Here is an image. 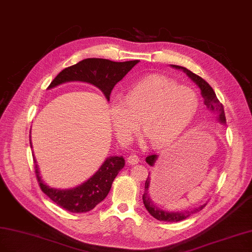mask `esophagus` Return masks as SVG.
<instances>
[{
	"label": "esophagus",
	"mask_w": 252,
	"mask_h": 252,
	"mask_svg": "<svg viewBox=\"0 0 252 252\" xmlns=\"http://www.w3.org/2000/svg\"><path fill=\"white\" fill-rule=\"evenodd\" d=\"M127 162L130 164H136L139 162V157L135 154H132L127 157Z\"/></svg>",
	"instance_id": "34e87169"
}]
</instances>
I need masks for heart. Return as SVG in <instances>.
I'll return each mask as SVG.
<instances>
[{
  "label": "heart",
  "instance_id": "b5f03b06",
  "mask_svg": "<svg viewBox=\"0 0 252 252\" xmlns=\"http://www.w3.org/2000/svg\"><path fill=\"white\" fill-rule=\"evenodd\" d=\"M195 91L178 85L161 75H150L128 89L126 100L114 97L109 113L115 134L122 143H128L139 130L155 147L168 145L190 126L198 111Z\"/></svg>",
  "mask_w": 252,
  "mask_h": 252
}]
</instances>
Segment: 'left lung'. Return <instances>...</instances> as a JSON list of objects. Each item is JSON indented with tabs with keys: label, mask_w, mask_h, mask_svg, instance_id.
Segmentation results:
<instances>
[{
	"label": "left lung",
	"mask_w": 252,
	"mask_h": 252,
	"mask_svg": "<svg viewBox=\"0 0 252 252\" xmlns=\"http://www.w3.org/2000/svg\"><path fill=\"white\" fill-rule=\"evenodd\" d=\"M171 67L183 70L184 73H186V75L188 76L191 80L198 86V88L200 89V94H202V96L204 98V103L207 107V110L210 113L217 114L218 121L220 122V124H222V125H225L226 117H225L224 106H222V104L220 102V100L218 99L217 95H215V93L211 86L209 85V83L206 82L202 77H199L194 73H192L191 70L187 69L186 67L179 66V65H173V64H171ZM157 158H158V155L151 154V155L147 156L146 161L148 164H150L151 167H154ZM150 185H151V177H150V172H149V176L147 178L146 185H145V193H143V195H142V200H143V205H145L146 209L149 211V213L158 220L168 221V222L181 221L183 220H186L187 218L191 217L192 214L197 213L207 205V203H206L204 205H200L197 208H194V209L186 210V211L184 210V211H179V212H169L166 210H162L159 207H157L154 204L152 197H151Z\"/></svg>",
	"instance_id": "obj_1"
}]
</instances>
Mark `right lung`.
I'll return each instance as SVG.
<instances>
[{
    "label": "right lung",
    "instance_id": "1",
    "mask_svg": "<svg viewBox=\"0 0 252 252\" xmlns=\"http://www.w3.org/2000/svg\"><path fill=\"white\" fill-rule=\"evenodd\" d=\"M139 60L114 62L107 59L90 58L78 62L75 65L64 68L58 74L48 90L60 84L70 81H81L93 84L102 92V94L110 101L111 92L122 78L130 71ZM31 137V136H30ZM31 140V147L32 139ZM34 170L41 190L53 200L55 204L62 207L69 212H88L99 204L109 194L112 184L119 171L125 167V158L122 156H110L104 160L96 173L81 185L70 189H57L47 186L42 181L40 171L35 161Z\"/></svg>",
    "mask_w": 252,
    "mask_h": 252
}]
</instances>
